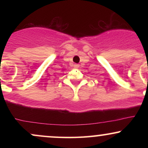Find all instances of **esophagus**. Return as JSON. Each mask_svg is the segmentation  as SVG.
<instances>
[{
  "label": "esophagus",
  "instance_id": "1",
  "mask_svg": "<svg viewBox=\"0 0 148 148\" xmlns=\"http://www.w3.org/2000/svg\"><path fill=\"white\" fill-rule=\"evenodd\" d=\"M74 68H78V67H79V64H74Z\"/></svg>",
  "mask_w": 148,
  "mask_h": 148
}]
</instances>
